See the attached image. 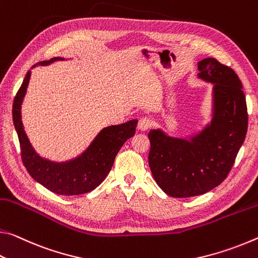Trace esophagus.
Returning a JSON list of instances; mask_svg holds the SVG:
<instances>
[{"label": "esophagus", "instance_id": "esophagus-1", "mask_svg": "<svg viewBox=\"0 0 258 258\" xmlns=\"http://www.w3.org/2000/svg\"><path fill=\"white\" fill-rule=\"evenodd\" d=\"M151 125H152V122L149 117H142L138 122V130H141V132H145V130L151 128Z\"/></svg>", "mask_w": 258, "mask_h": 258}]
</instances>
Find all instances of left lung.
I'll return each mask as SVG.
<instances>
[{"instance_id": "left-lung-1", "label": "left lung", "mask_w": 258, "mask_h": 258, "mask_svg": "<svg viewBox=\"0 0 258 258\" xmlns=\"http://www.w3.org/2000/svg\"><path fill=\"white\" fill-rule=\"evenodd\" d=\"M198 70V79L213 84L210 121L187 137L170 136L160 128L149 133L152 175L174 198L201 196L218 186L247 134L246 97L235 72L215 58L202 59Z\"/></svg>"}]
</instances>
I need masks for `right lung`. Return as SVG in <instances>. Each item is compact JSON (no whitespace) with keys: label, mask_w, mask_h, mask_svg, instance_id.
<instances>
[{"label":"right lung","mask_w":258,"mask_h":258,"mask_svg":"<svg viewBox=\"0 0 258 258\" xmlns=\"http://www.w3.org/2000/svg\"><path fill=\"white\" fill-rule=\"evenodd\" d=\"M58 60L65 59L54 57L50 60L37 62L32 69ZM31 73V71L27 72L22 87L15 97L12 107V117L19 138L25 168L33 179L56 194L79 196L92 191L106 178L117 152L135 135L138 120H130L125 123L103 128L81 154L67 161L56 162L42 158L29 142L22 121V104L26 95Z\"/></svg>","instance_id":"obj_1"}]
</instances>
